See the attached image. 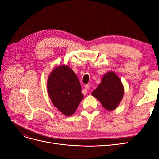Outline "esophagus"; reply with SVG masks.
<instances>
[{
	"label": "esophagus",
	"mask_w": 159,
	"mask_h": 159,
	"mask_svg": "<svg viewBox=\"0 0 159 159\" xmlns=\"http://www.w3.org/2000/svg\"><path fill=\"white\" fill-rule=\"evenodd\" d=\"M84 88H85V89H86V90H88V89H90V86L89 85H85V86H84Z\"/></svg>",
	"instance_id": "34e87169"
}]
</instances>
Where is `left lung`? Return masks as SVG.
I'll use <instances>...</instances> for the list:
<instances>
[{
  "mask_svg": "<svg viewBox=\"0 0 159 159\" xmlns=\"http://www.w3.org/2000/svg\"><path fill=\"white\" fill-rule=\"evenodd\" d=\"M124 88L121 80L113 71L105 74L91 95L98 99L107 111L116 109L123 99Z\"/></svg>",
  "mask_w": 159,
  "mask_h": 159,
  "instance_id": "8db88e82",
  "label": "left lung"
}]
</instances>
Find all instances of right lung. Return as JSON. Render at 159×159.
I'll return each instance as SVG.
<instances>
[{
    "label": "right lung",
    "instance_id": "1",
    "mask_svg": "<svg viewBox=\"0 0 159 159\" xmlns=\"http://www.w3.org/2000/svg\"><path fill=\"white\" fill-rule=\"evenodd\" d=\"M47 89L52 103L66 116L75 113L84 98L78 77L66 65L53 70L48 78Z\"/></svg>",
    "mask_w": 159,
    "mask_h": 159
}]
</instances>
